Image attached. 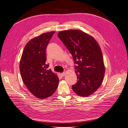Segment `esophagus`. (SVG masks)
Here are the masks:
<instances>
[{
    "instance_id": "1",
    "label": "esophagus",
    "mask_w": 128,
    "mask_h": 128,
    "mask_svg": "<svg viewBox=\"0 0 128 128\" xmlns=\"http://www.w3.org/2000/svg\"><path fill=\"white\" fill-rule=\"evenodd\" d=\"M65 74H66V73L64 72L62 73H61V76L63 77V76H64L65 75Z\"/></svg>"
}]
</instances>
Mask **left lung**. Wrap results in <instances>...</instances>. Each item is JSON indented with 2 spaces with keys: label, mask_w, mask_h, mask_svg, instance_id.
Masks as SVG:
<instances>
[{
  "label": "left lung",
  "mask_w": 128,
  "mask_h": 128,
  "mask_svg": "<svg viewBox=\"0 0 128 128\" xmlns=\"http://www.w3.org/2000/svg\"><path fill=\"white\" fill-rule=\"evenodd\" d=\"M58 36L72 56L77 82L72 86L79 96L92 94L101 86L105 72L102 50L92 36L80 30L61 31Z\"/></svg>",
  "instance_id": "1"
}]
</instances>
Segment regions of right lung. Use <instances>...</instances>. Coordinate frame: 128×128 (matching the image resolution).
Instances as JSON below:
<instances>
[{
  "label": "right lung",
  "mask_w": 128,
  "mask_h": 128,
  "mask_svg": "<svg viewBox=\"0 0 128 128\" xmlns=\"http://www.w3.org/2000/svg\"><path fill=\"white\" fill-rule=\"evenodd\" d=\"M55 32H48L34 37L26 45L21 56L20 71L28 90L39 99L52 96L59 84L56 74L46 64V50Z\"/></svg>",
  "instance_id": "add662e5"
}]
</instances>
